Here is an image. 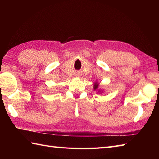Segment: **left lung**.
Returning a JSON list of instances; mask_svg holds the SVG:
<instances>
[{
  "mask_svg": "<svg viewBox=\"0 0 159 159\" xmlns=\"http://www.w3.org/2000/svg\"><path fill=\"white\" fill-rule=\"evenodd\" d=\"M98 84H97L96 83H95V85H94V89H96L98 88Z\"/></svg>",
  "mask_w": 159,
  "mask_h": 159,
  "instance_id": "obj_1",
  "label": "left lung"
}]
</instances>
